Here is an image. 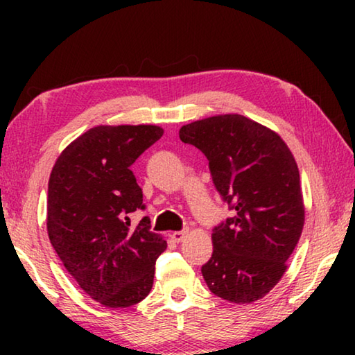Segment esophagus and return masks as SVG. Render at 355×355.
<instances>
[{
  "mask_svg": "<svg viewBox=\"0 0 355 355\" xmlns=\"http://www.w3.org/2000/svg\"><path fill=\"white\" fill-rule=\"evenodd\" d=\"M186 233H188V228H184V230H180V232L171 233V238H172L175 243H180V241H182V239L186 236Z\"/></svg>",
  "mask_w": 355,
  "mask_h": 355,
  "instance_id": "1",
  "label": "esophagus"
}]
</instances>
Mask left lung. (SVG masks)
<instances>
[{
	"label": "left lung",
	"mask_w": 355,
	"mask_h": 355,
	"mask_svg": "<svg viewBox=\"0 0 355 355\" xmlns=\"http://www.w3.org/2000/svg\"><path fill=\"white\" fill-rule=\"evenodd\" d=\"M180 139L207 156L214 188L232 211L213 228L203 279L218 297L254 302L282 279L302 233L296 161L279 135L239 114L184 125Z\"/></svg>",
	"instance_id": "obj_1"
}]
</instances>
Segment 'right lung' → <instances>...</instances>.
Segmentation results:
<instances>
[{
	"mask_svg": "<svg viewBox=\"0 0 355 355\" xmlns=\"http://www.w3.org/2000/svg\"><path fill=\"white\" fill-rule=\"evenodd\" d=\"M155 125L95 127L59 156L48 182L46 228L58 257L84 293L111 309L131 307L152 290L167 244L150 230L131 166L161 139Z\"/></svg>",
	"mask_w": 355,
	"mask_h": 355,
	"instance_id": "obj_1",
	"label": "right lung"
}]
</instances>
